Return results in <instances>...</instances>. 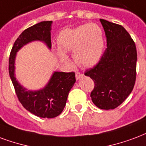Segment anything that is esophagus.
<instances>
[{
    "mask_svg": "<svg viewBox=\"0 0 146 146\" xmlns=\"http://www.w3.org/2000/svg\"><path fill=\"white\" fill-rule=\"evenodd\" d=\"M83 76H84V75H83V73H80V72H77V71H76V80H79V79H80Z\"/></svg>",
    "mask_w": 146,
    "mask_h": 146,
    "instance_id": "34e87169",
    "label": "esophagus"
}]
</instances>
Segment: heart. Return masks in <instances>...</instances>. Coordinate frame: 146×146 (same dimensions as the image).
I'll return each instance as SVG.
<instances>
[{"label": "heart", "mask_w": 146, "mask_h": 146, "mask_svg": "<svg viewBox=\"0 0 146 146\" xmlns=\"http://www.w3.org/2000/svg\"><path fill=\"white\" fill-rule=\"evenodd\" d=\"M58 45L61 50L58 55L67 61L63 51H74L73 57L78 64L89 66L95 64L101 57L104 46L102 29L98 25L87 24L73 29H66L60 32Z\"/></svg>", "instance_id": "obj_1"}]
</instances>
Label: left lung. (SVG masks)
<instances>
[{"label":"left lung","mask_w":146,"mask_h":146,"mask_svg":"<svg viewBox=\"0 0 146 146\" xmlns=\"http://www.w3.org/2000/svg\"><path fill=\"white\" fill-rule=\"evenodd\" d=\"M107 38V48L99 62L84 74L94 83L90 98L104 110L114 109L130 94L136 80V46L125 28L100 19Z\"/></svg>","instance_id":"1"}]
</instances>
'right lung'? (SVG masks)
I'll return each instance as SVG.
<instances>
[{"label": "right lung", "instance_id": "1", "mask_svg": "<svg viewBox=\"0 0 146 146\" xmlns=\"http://www.w3.org/2000/svg\"><path fill=\"white\" fill-rule=\"evenodd\" d=\"M52 21H42L25 29L14 43L9 56L10 77L20 103L27 111L43 118H52L59 115L65 108L70 89L76 82L75 73L55 72L44 89L27 91L18 84L15 76V59L18 49L34 40L42 41L51 48Z\"/></svg>", "mask_w": 146, "mask_h": 146}]
</instances>
